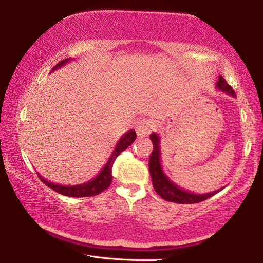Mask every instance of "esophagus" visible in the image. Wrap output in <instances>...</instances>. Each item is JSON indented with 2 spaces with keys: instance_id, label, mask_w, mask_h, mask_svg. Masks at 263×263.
<instances>
[{
  "instance_id": "1",
  "label": "esophagus",
  "mask_w": 263,
  "mask_h": 263,
  "mask_svg": "<svg viewBox=\"0 0 263 263\" xmlns=\"http://www.w3.org/2000/svg\"><path fill=\"white\" fill-rule=\"evenodd\" d=\"M153 130V123L149 119H141L136 125V132L139 137L148 136L151 131Z\"/></svg>"
}]
</instances>
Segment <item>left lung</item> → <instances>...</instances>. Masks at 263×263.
<instances>
[{"label":"left lung","instance_id":"8db88e82","mask_svg":"<svg viewBox=\"0 0 263 263\" xmlns=\"http://www.w3.org/2000/svg\"><path fill=\"white\" fill-rule=\"evenodd\" d=\"M216 88L218 90L222 92H226L228 95H231L235 97V92L232 89V87L229 86L228 82L225 81V79L219 75L218 81L216 83ZM151 140L153 142V151L152 154L149 157L148 167H149V174L152 177L154 190L157 191V194L161 196L163 199H166L168 202H174L179 204H194L199 203L202 201L212 197L213 195L219 193L221 189H218L215 191H210L206 194H195L191 193L189 190H185L181 186L174 183L169 177L166 175V173L163 172L161 166V151H160V137L158 133H151Z\"/></svg>","mask_w":263,"mask_h":263}]
</instances>
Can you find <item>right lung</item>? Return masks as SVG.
<instances>
[{"label": "right lung", "instance_id": "add662e5", "mask_svg": "<svg viewBox=\"0 0 263 263\" xmlns=\"http://www.w3.org/2000/svg\"><path fill=\"white\" fill-rule=\"evenodd\" d=\"M70 60L72 59L68 58V59L60 61L59 64H57L54 67H53L52 72L53 70L61 68L64 65L68 64ZM136 138H137V136H136L135 130H130V131H127L125 135H123V137L117 142V145H116V147L114 149L112 154H111V157L109 158L108 162L104 164V167L101 169V172L94 177V179L86 182V183L77 184V185H61V184L53 183V182L44 179V177L39 174L38 172H37V174L39 176V179H41L47 186H50L52 190H54V191H57V193H59L61 195L68 196V197H89V196L99 195L102 193V191L108 189L111 184V181H112L111 169H112V164L115 162L116 158H117L124 149H126L128 146H130L132 142L135 141Z\"/></svg>", "mask_w": 263, "mask_h": 263}]
</instances>
